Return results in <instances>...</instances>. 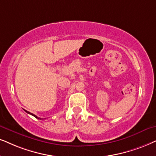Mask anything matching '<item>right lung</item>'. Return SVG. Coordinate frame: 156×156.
<instances>
[{"instance_id":"add662e5","label":"right lung","mask_w":156,"mask_h":156,"mask_svg":"<svg viewBox=\"0 0 156 156\" xmlns=\"http://www.w3.org/2000/svg\"><path fill=\"white\" fill-rule=\"evenodd\" d=\"M24 111H25L26 112H27V113H28V114H31V115H32V116H34V117H36L37 119H42V118H39V117H37V116H36V115H34V114H33L30 113V112H29L28 111H27V110H24Z\"/></svg>"}]
</instances>
